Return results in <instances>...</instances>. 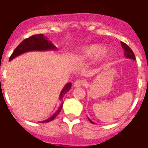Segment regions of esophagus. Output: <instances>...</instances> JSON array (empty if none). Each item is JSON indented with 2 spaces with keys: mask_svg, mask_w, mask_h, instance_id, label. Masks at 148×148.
Listing matches in <instances>:
<instances>
[{
  "mask_svg": "<svg viewBox=\"0 0 148 148\" xmlns=\"http://www.w3.org/2000/svg\"><path fill=\"white\" fill-rule=\"evenodd\" d=\"M73 84H74V87H80L84 84V82L82 80H77L74 82Z\"/></svg>",
  "mask_w": 148,
  "mask_h": 148,
  "instance_id": "obj_1",
  "label": "esophagus"
}]
</instances>
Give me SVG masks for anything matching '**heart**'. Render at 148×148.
I'll use <instances>...</instances> for the list:
<instances>
[{
    "label": "heart",
    "mask_w": 148,
    "mask_h": 148,
    "mask_svg": "<svg viewBox=\"0 0 148 148\" xmlns=\"http://www.w3.org/2000/svg\"><path fill=\"white\" fill-rule=\"evenodd\" d=\"M108 49L105 47L100 44H90L81 49L78 57L83 60H90L95 56L96 61H103L108 57Z\"/></svg>",
    "instance_id": "heart-1"
}]
</instances>
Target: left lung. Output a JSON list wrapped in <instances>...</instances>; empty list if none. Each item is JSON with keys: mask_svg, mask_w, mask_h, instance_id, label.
<instances>
[{"mask_svg": "<svg viewBox=\"0 0 148 148\" xmlns=\"http://www.w3.org/2000/svg\"><path fill=\"white\" fill-rule=\"evenodd\" d=\"M121 47H122L123 49H124V55H125V57H126L127 58H130V59H133V61H135L136 57H135V55H134V53H133V50H132V49H130V48L129 47H128L126 44H125L124 42H121ZM88 119L91 123H92V124H95L93 121H91V120H90L89 118H88Z\"/></svg>", "mask_w": 148, "mask_h": 148, "instance_id": "1", "label": "left lung"}]
</instances>
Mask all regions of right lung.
Instances as JSON below:
<instances>
[{
	"label": "right lung",
	"mask_w": 148,
	"mask_h": 148,
	"mask_svg": "<svg viewBox=\"0 0 148 148\" xmlns=\"http://www.w3.org/2000/svg\"><path fill=\"white\" fill-rule=\"evenodd\" d=\"M49 50H57V47L56 46L53 45V43L49 41L47 37H44L43 34H39V35H32L31 37L26 38L23 40L19 45L15 48L12 56H10V61H12L13 58H16L17 56H20V55L23 54V53H27V52H31V51H49ZM72 86L71 83H67L66 85L64 87V88L61 90V93L59 95V99L62 100L64 95L70 90ZM63 102L61 103L60 108L58 110L56 111V113L51 116L50 118L48 119L44 120L41 121L42 123L44 122H49L54 119L56 116L59 114L60 111L62 109Z\"/></svg>",
	"instance_id": "1"
}]
</instances>
